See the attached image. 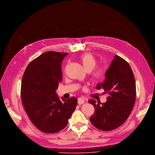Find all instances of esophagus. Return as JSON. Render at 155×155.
<instances>
[{
	"label": "esophagus",
	"mask_w": 155,
	"mask_h": 155,
	"mask_svg": "<svg viewBox=\"0 0 155 155\" xmlns=\"http://www.w3.org/2000/svg\"><path fill=\"white\" fill-rule=\"evenodd\" d=\"M84 102H85L84 100L82 98H79L78 99V105H82V104H84Z\"/></svg>",
	"instance_id": "34e87169"
}]
</instances>
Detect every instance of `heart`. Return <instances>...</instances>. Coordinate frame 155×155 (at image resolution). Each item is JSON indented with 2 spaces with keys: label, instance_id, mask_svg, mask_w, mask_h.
<instances>
[{
  "label": "heart",
  "instance_id": "obj_1",
  "mask_svg": "<svg viewBox=\"0 0 155 155\" xmlns=\"http://www.w3.org/2000/svg\"><path fill=\"white\" fill-rule=\"evenodd\" d=\"M79 61L82 63L85 70L88 72L93 71L98 64L96 57L90 53H85L80 56ZM105 75L106 70L104 68H97L93 72L92 80L94 82H99L105 78Z\"/></svg>",
  "mask_w": 155,
  "mask_h": 155
}]
</instances>
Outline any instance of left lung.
<instances>
[{
  "label": "left lung",
  "instance_id": "1",
  "mask_svg": "<svg viewBox=\"0 0 155 155\" xmlns=\"http://www.w3.org/2000/svg\"><path fill=\"white\" fill-rule=\"evenodd\" d=\"M106 78L97 89H104L108 96L105 103L92 99L88 101L95 109L90 121L94 127L110 131L121 126L132 111L135 102V78L128 63L118 55L114 57L106 71Z\"/></svg>",
  "mask_w": 155,
  "mask_h": 155
}]
</instances>
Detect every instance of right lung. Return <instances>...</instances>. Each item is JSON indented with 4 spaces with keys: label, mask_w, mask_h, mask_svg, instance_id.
Instances as JSON below:
<instances>
[{
    "label": "right lung",
    "mask_w": 155,
    "mask_h": 155,
    "mask_svg": "<svg viewBox=\"0 0 155 155\" xmlns=\"http://www.w3.org/2000/svg\"><path fill=\"white\" fill-rule=\"evenodd\" d=\"M67 54L47 51L28 64L22 77L23 106L32 124L46 134L64 129L77 105L74 97L59 99L56 94L62 81V61Z\"/></svg>",
    "instance_id": "obj_1"
}]
</instances>
